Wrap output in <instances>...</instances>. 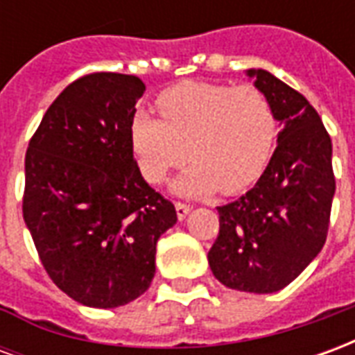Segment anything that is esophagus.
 <instances>
[{
    "label": "esophagus",
    "instance_id": "1",
    "mask_svg": "<svg viewBox=\"0 0 355 355\" xmlns=\"http://www.w3.org/2000/svg\"><path fill=\"white\" fill-rule=\"evenodd\" d=\"M175 209H177L178 220H184L186 215H188V213L192 211V207H190L188 203H180V201H178V203H175Z\"/></svg>",
    "mask_w": 355,
    "mask_h": 355
}]
</instances>
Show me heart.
I'll return each instance as SVG.
<instances>
[{
    "label": "heart",
    "mask_w": 355,
    "mask_h": 355,
    "mask_svg": "<svg viewBox=\"0 0 355 355\" xmlns=\"http://www.w3.org/2000/svg\"><path fill=\"white\" fill-rule=\"evenodd\" d=\"M155 106L162 119L137 112L129 123L132 154L150 182H163L190 157L192 165L173 182L175 192L238 193L266 169L275 116L257 87L188 81L163 91Z\"/></svg>",
    "instance_id": "heart-1"
}]
</instances>
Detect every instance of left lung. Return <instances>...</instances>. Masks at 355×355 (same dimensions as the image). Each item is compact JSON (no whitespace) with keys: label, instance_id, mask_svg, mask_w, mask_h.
<instances>
[{"label":"left lung","instance_id":"left-lung-1","mask_svg":"<svg viewBox=\"0 0 355 355\" xmlns=\"http://www.w3.org/2000/svg\"><path fill=\"white\" fill-rule=\"evenodd\" d=\"M274 108L277 146L257 184L216 207L218 238L207 259L218 282L245 293H275L325 245L335 196L333 144L302 94L266 70H247Z\"/></svg>","mask_w":355,"mask_h":355}]
</instances>
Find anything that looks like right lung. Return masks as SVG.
Here are the masks:
<instances>
[{"label":"right lung","instance_id":"1","mask_svg":"<svg viewBox=\"0 0 355 355\" xmlns=\"http://www.w3.org/2000/svg\"><path fill=\"white\" fill-rule=\"evenodd\" d=\"M146 87L137 76H83L58 94L30 140L22 215L58 289L91 308L139 298L175 205L140 175L129 123Z\"/></svg>","mask_w":355,"mask_h":355}]
</instances>
